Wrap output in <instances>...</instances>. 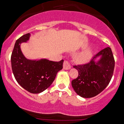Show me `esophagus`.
Listing matches in <instances>:
<instances>
[{"mask_svg":"<svg viewBox=\"0 0 124 124\" xmlns=\"http://www.w3.org/2000/svg\"><path fill=\"white\" fill-rule=\"evenodd\" d=\"M71 68L70 64L67 60H64L63 62V69L65 70H68Z\"/></svg>","mask_w":124,"mask_h":124,"instance_id":"34e87169","label":"esophagus"}]
</instances>
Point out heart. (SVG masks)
Listing matches in <instances>:
<instances>
[{"label":"heart","instance_id":"heart-1","mask_svg":"<svg viewBox=\"0 0 124 124\" xmlns=\"http://www.w3.org/2000/svg\"><path fill=\"white\" fill-rule=\"evenodd\" d=\"M91 55V54L90 51H84L83 53L78 54L75 57V59H76V62L79 63H83V62H87L90 59Z\"/></svg>","mask_w":124,"mask_h":124}]
</instances>
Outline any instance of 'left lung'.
<instances>
[{
	"label": "left lung",
	"mask_w": 124,
	"mask_h": 124,
	"mask_svg": "<svg viewBox=\"0 0 124 124\" xmlns=\"http://www.w3.org/2000/svg\"><path fill=\"white\" fill-rule=\"evenodd\" d=\"M100 55L102 58L95 63L94 60ZM73 66L78 71V76L71 81L74 90L82 97L91 98L109 85L113 74L115 59L111 48L107 47L94 55L89 62Z\"/></svg>",
	"instance_id": "left-lung-1"
}]
</instances>
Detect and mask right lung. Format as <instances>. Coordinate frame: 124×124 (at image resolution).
<instances>
[{
  "instance_id": "1",
  "label": "right lung",
  "mask_w": 124,
  "mask_h": 124,
  "mask_svg": "<svg viewBox=\"0 0 124 124\" xmlns=\"http://www.w3.org/2000/svg\"><path fill=\"white\" fill-rule=\"evenodd\" d=\"M29 36L30 34H25L16 40L11 54V66L17 82L29 93L38 94L51 85L57 72L62 69L63 60L55 62L26 59L21 53L20 43L29 40Z\"/></svg>"
}]
</instances>
